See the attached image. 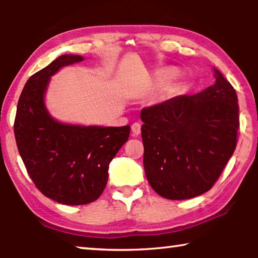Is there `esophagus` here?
Masks as SVG:
<instances>
[{
  "label": "esophagus",
  "instance_id": "34e87169",
  "mask_svg": "<svg viewBox=\"0 0 258 258\" xmlns=\"http://www.w3.org/2000/svg\"><path fill=\"white\" fill-rule=\"evenodd\" d=\"M131 130H132V133L134 137H138V135L141 133V124L134 123L132 126H131Z\"/></svg>",
  "mask_w": 258,
  "mask_h": 258
}]
</instances>
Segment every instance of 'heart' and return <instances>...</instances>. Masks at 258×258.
I'll return each mask as SVG.
<instances>
[{
  "instance_id": "heart-1",
  "label": "heart",
  "mask_w": 258,
  "mask_h": 258,
  "mask_svg": "<svg viewBox=\"0 0 258 258\" xmlns=\"http://www.w3.org/2000/svg\"><path fill=\"white\" fill-rule=\"evenodd\" d=\"M178 76V71L175 68L168 67V68H161L159 71L155 73V80H154V89H160L167 84H169L172 81L175 80Z\"/></svg>"
}]
</instances>
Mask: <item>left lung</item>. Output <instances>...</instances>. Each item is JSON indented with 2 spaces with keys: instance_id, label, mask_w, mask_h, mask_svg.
Returning <instances> with one entry per match:
<instances>
[{
  "instance_id": "8db88e82",
  "label": "left lung",
  "mask_w": 258,
  "mask_h": 258,
  "mask_svg": "<svg viewBox=\"0 0 258 258\" xmlns=\"http://www.w3.org/2000/svg\"><path fill=\"white\" fill-rule=\"evenodd\" d=\"M215 84L143 109V166L152 189L171 200L195 198L220 177L237 146L238 97L222 73Z\"/></svg>"
}]
</instances>
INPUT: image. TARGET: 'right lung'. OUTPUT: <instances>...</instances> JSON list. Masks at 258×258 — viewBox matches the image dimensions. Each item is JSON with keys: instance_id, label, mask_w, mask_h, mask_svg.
Wrapping results in <instances>:
<instances>
[{"instance_id": "1", "label": "right lung", "mask_w": 258, "mask_h": 258, "mask_svg": "<svg viewBox=\"0 0 258 258\" xmlns=\"http://www.w3.org/2000/svg\"><path fill=\"white\" fill-rule=\"evenodd\" d=\"M84 60L63 54L29 78L20 94L15 137L21 159L45 197L63 205L97 200L108 181L109 164L127 141L131 127L61 123L47 110L51 77L61 68Z\"/></svg>"}]
</instances>
